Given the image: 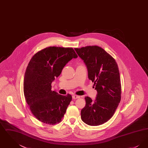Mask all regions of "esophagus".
I'll list each match as a JSON object with an SVG mask.
<instances>
[{
    "instance_id": "obj_1",
    "label": "esophagus",
    "mask_w": 148,
    "mask_h": 148,
    "mask_svg": "<svg viewBox=\"0 0 148 148\" xmlns=\"http://www.w3.org/2000/svg\"><path fill=\"white\" fill-rule=\"evenodd\" d=\"M72 98H73V99H76L79 98L80 97L78 96V95H73L72 96Z\"/></svg>"
}]
</instances>
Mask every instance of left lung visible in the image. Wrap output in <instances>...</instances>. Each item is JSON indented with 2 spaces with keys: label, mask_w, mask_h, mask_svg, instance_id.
I'll return each mask as SVG.
<instances>
[{
  "label": "left lung",
  "mask_w": 148,
  "mask_h": 148,
  "mask_svg": "<svg viewBox=\"0 0 148 148\" xmlns=\"http://www.w3.org/2000/svg\"><path fill=\"white\" fill-rule=\"evenodd\" d=\"M86 66L88 78L91 80L97 97L92 100L85 98L86 105L81 111V118L85 124L97 126L110 119L121 100L119 71L115 59L98 46L75 48Z\"/></svg>",
  "instance_id": "obj_1"
}]
</instances>
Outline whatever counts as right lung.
Segmentation results:
<instances>
[{"instance_id":"obj_1","label":"right lung","mask_w":148,"mask_h":148,"mask_svg":"<svg viewBox=\"0 0 148 148\" xmlns=\"http://www.w3.org/2000/svg\"><path fill=\"white\" fill-rule=\"evenodd\" d=\"M77 58L71 48L50 47L30 59L24 75V94L30 111L39 121L54 125L63 118L72 97L52 91L51 85L65 65Z\"/></svg>"}]
</instances>
